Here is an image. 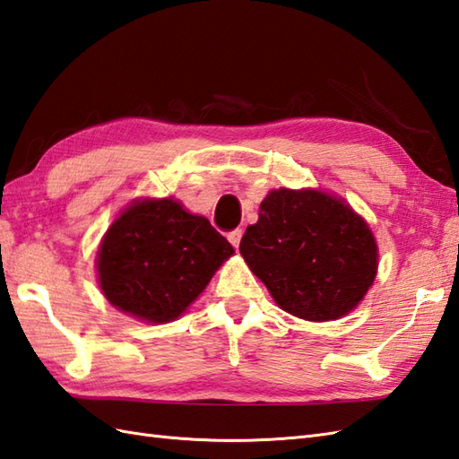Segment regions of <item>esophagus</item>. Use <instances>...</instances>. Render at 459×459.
<instances>
[{
    "label": "esophagus",
    "mask_w": 459,
    "mask_h": 459,
    "mask_svg": "<svg viewBox=\"0 0 459 459\" xmlns=\"http://www.w3.org/2000/svg\"><path fill=\"white\" fill-rule=\"evenodd\" d=\"M227 238H229V242L232 244L234 248H238L240 238H242V230H240V229H237V230H230V232L227 234Z\"/></svg>",
    "instance_id": "1"
}]
</instances>
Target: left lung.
<instances>
[{
  "mask_svg": "<svg viewBox=\"0 0 459 459\" xmlns=\"http://www.w3.org/2000/svg\"><path fill=\"white\" fill-rule=\"evenodd\" d=\"M240 254L283 311L315 323L354 311L377 273L368 222L318 189L270 191Z\"/></svg>",
  "mask_w": 459,
  "mask_h": 459,
  "instance_id": "obj_1",
  "label": "left lung"
}]
</instances>
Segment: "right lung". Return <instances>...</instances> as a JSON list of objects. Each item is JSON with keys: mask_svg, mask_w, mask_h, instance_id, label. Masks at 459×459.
<instances>
[{"mask_svg": "<svg viewBox=\"0 0 459 459\" xmlns=\"http://www.w3.org/2000/svg\"><path fill=\"white\" fill-rule=\"evenodd\" d=\"M232 254L230 242L205 217L191 215L178 201H134L101 240L100 287L119 311L146 323H169Z\"/></svg>", "mask_w": 459, "mask_h": 459, "instance_id": "right-lung-1", "label": "right lung"}]
</instances>
